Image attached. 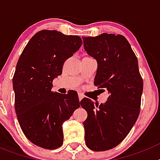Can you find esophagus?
Instances as JSON below:
<instances>
[{
	"mask_svg": "<svg viewBox=\"0 0 160 160\" xmlns=\"http://www.w3.org/2000/svg\"><path fill=\"white\" fill-rule=\"evenodd\" d=\"M78 98H79V100L81 101V100L83 98V95H82V94H78Z\"/></svg>",
	"mask_w": 160,
	"mask_h": 160,
	"instance_id": "1",
	"label": "esophagus"
}]
</instances>
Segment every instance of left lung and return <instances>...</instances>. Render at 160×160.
<instances>
[{
    "label": "left lung",
    "instance_id": "obj_1",
    "mask_svg": "<svg viewBox=\"0 0 160 160\" xmlns=\"http://www.w3.org/2000/svg\"><path fill=\"white\" fill-rule=\"evenodd\" d=\"M82 39L85 50L97 61L94 86L107 88L110 94L100 105L87 98L80 102L87 112L83 122L86 144L103 152L118 146L135 125L143 83L138 59L125 37L104 32Z\"/></svg>",
    "mask_w": 160,
    "mask_h": 160
}]
</instances>
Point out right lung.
I'll use <instances>...</instances> for the list:
<instances>
[{"instance_id": "1", "label": "right lung", "mask_w": 160, "mask_h": 160, "mask_svg": "<svg viewBox=\"0 0 160 160\" xmlns=\"http://www.w3.org/2000/svg\"><path fill=\"white\" fill-rule=\"evenodd\" d=\"M76 35L41 30L32 36L17 63L12 78L15 111L26 138L53 150L62 145V123L79 108L78 93L51 91L53 80L62 73L63 63L82 46Z\"/></svg>"}]
</instances>
